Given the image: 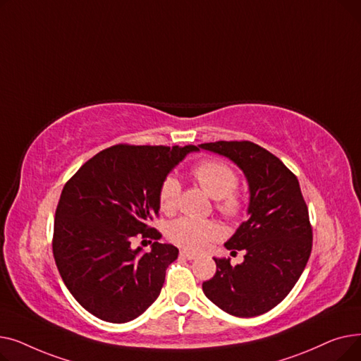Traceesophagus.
I'll return each instance as SVG.
<instances>
[{
  "label": "esophagus",
  "instance_id": "esophagus-1",
  "mask_svg": "<svg viewBox=\"0 0 361 361\" xmlns=\"http://www.w3.org/2000/svg\"><path fill=\"white\" fill-rule=\"evenodd\" d=\"M180 256L184 257V259H187V260H195V259L197 257L195 253H190V252H187V250H181V252H180Z\"/></svg>",
  "mask_w": 361,
  "mask_h": 361
}]
</instances>
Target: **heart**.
<instances>
[{
	"label": "heart",
	"mask_w": 361,
	"mask_h": 361,
	"mask_svg": "<svg viewBox=\"0 0 361 361\" xmlns=\"http://www.w3.org/2000/svg\"><path fill=\"white\" fill-rule=\"evenodd\" d=\"M193 177L203 190L216 200V209L226 218H235L243 211V200L234 193L238 184L235 171L219 161H204L193 168ZM181 193L177 177L164 180L159 190V206L165 214L176 212ZM222 231L212 221L180 218L169 225L168 237L180 247L202 252L212 241L221 238Z\"/></svg>",
	"instance_id": "heart-1"
}]
</instances>
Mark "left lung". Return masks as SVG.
I'll return each instance as SVG.
<instances>
[{
	"label": "left lung",
	"mask_w": 361,
	"mask_h": 361,
	"mask_svg": "<svg viewBox=\"0 0 361 361\" xmlns=\"http://www.w3.org/2000/svg\"><path fill=\"white\" fill-rule=\"evenodd\" d=\"M234 162L247 180V221L224 245L244 250V260L214 257L216 274L203 282V293L221 310L255 317L278 306L305 271L312 252L307 204L297 177L267 149L252 142L202 143Z\"/></svg>",
	"instance_id": "left-lung-1"
}]
</instances>
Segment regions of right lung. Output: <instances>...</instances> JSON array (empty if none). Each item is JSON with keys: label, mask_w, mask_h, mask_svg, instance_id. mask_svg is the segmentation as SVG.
I'll list each match as a JSON object with an SVG mask.
<instances>
[{"label": "right lung", "mask_w": 361, "mask_h": 361, "mask_svg": "<svg viewBox=\"0 0 361 361\" xmlns=\"http://www.w3.org/2000/svg\"><path fill=\"white\" fill-rule=\"evenodd\" d=\"M197 147L116 145L90 158L64 185L55 211L52 252L71 295L111 324L139 317L164 286L178 257L155 241L133 249L137 234L159 240L149 221L159 214L166 176Z\"/></svg>", "instance_id": "obj_1"}]
</instances>
